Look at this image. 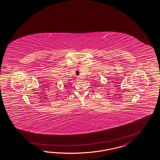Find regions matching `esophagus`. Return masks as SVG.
<instances>
[{"label": "esophagus", "instance_id": "esophagus-1", "mask_svg": "<svg viewBox=\"0 0 160 160\" xmlns=\"http://www.w3.org/2000/svg\"><path fill=\"white\" fill-rule=\"evenodd\" d=\"M77 80H78V81H80V78H77Z\"/></svg>", "mask_w": 160, "mask_h": 160}]
</instances>
